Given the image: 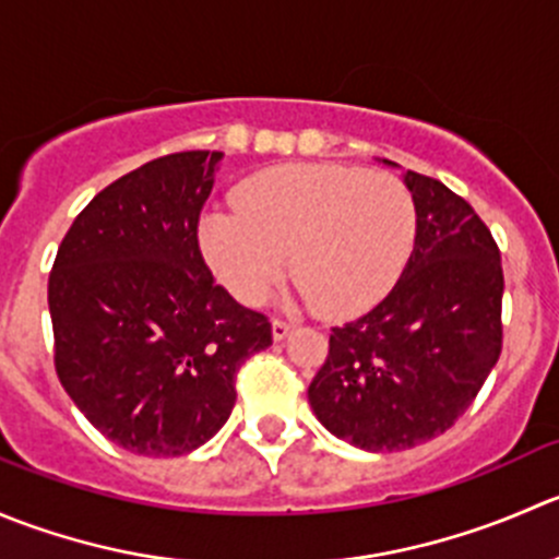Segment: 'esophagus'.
I'll return each mask as SVG.
<instances>
[{
    "label": "esophagus",
    "mask_w": 559,
    "mask_h": 559,
    "mask_svg": "<svg viewBox=\"0 0 559 559\" xmlns=\"http://www.w3.org/2000/svg\"><path fill=\"white\" fill-rule=\"evenodd\" d=\"M290 331H293V323H287V320H282V318L272 320V334H274V340H277V342L285 340Z\"/></svg>",
    "instance_id": "1"
}]
</instances>
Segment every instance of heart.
<instances>
[{
  "label": "heart",
  "mask_w": 559,
  "mask_h": 559,
  "mask_svg": "<svg viewBox=\"0 0 559 559\" xmlns=\"http://www.w3.org/2000/svg\"><path fill=\"white\" fill-rule=\"evenodd\" d=\"M239 212L201 223L209 266L241 304L285 272L325 318L372 307L400 280L416 241V203L396 176L347 165H280L247 179Z\"/></svg>",
  "instance_id": "obj_1"
}]
</instances>
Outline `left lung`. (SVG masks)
Masks as SVG:
<instances>
[{"mask_svg": "<svg viewBox=\"0 0 559 559\" xmlns=\"http://www.w3.org/2000/svg\"><path fill=\"white\" fill-rule=\"evenodd\" d=\"M405 187L416 203L405 272L378 307L331 329L307 391L318 421L364 451H405L454 427L502 350L489 228L443 181L407 170Z\"/></svg>", "mask_w": 559, "mask_h": 559, "instance_id": "1", "label": "left lung"}]
</instances>
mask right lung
<instances>
[{
  "label": "right lung",
  "instance_id": "right-lung-1",
  "mask_svg": "<svg viewBox=\"0 0 559 559\" xmlns=\"http://www.w3.org/2000/svg\"><path fill=\"white\" fill-rule=\"evenodd\" d=\"M223 152L152 159L92 198L48 277L59 383L130 454L181 456L223 429L266 314L217 285L198 219Z\"/></svg>",
  "mask_w": 559,
  "mask_h": 559
}]
</instances>
